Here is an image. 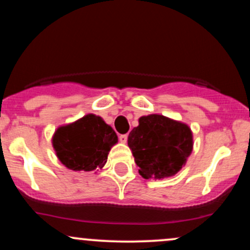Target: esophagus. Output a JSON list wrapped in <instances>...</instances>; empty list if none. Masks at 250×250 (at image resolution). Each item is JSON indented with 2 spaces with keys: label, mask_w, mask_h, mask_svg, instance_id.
<instances>
[{
  "label": "esophagus",
  "mask_w": 250,
  "mask_h": 250,
  "mask_svg": "<svg viewBox=\"0 0 250 250\" xmlns=\"http://www.w3.org/2000/svg\"><path fill=\"white\" fill-rule=\"evenodd\" d=\"M119 140H120V142H121V143H127L128 136H127V135H125V134L120 135V136H119Z\"/></svg>",
  "instance_id": "obj_1"
}]
</instances>
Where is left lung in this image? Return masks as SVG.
Listing matches in <instances>:
<instances>
[{"mask_svg":"<svg viewBox=\"0 0 250 250\" xmlns=\"http://www.w3.org/2000/svg\"><path fill=\"white\" fill-rule=\"evenodd\" d=\"M128 146L143 179L162 180L185 167L193 151V131L186 123L150 114L140 117Z\"/></svg>","mask_w":250,"mask_h":250,"instance_id":"8db88e82","label":"left lung"}]
</instances>
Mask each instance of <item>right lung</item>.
Returning a JSON list of instances; mask_svg holds the SVG:
<instances>
[{"mask_svg":"<svg viewBox=\"0 0 250 250\" xmlns=\"http://www.w3.org/2000/svg\"><path fill=\"white\" fill-rule=\"evenodd\" d=\"M117 141L114 129L95 114L60 125L51 139L57 159L74 171L102 169Z\"/></svg>","mask_w":250,"mask_h":250,"instance_id":"add662e5","label":"right lung"}]
</instances>
